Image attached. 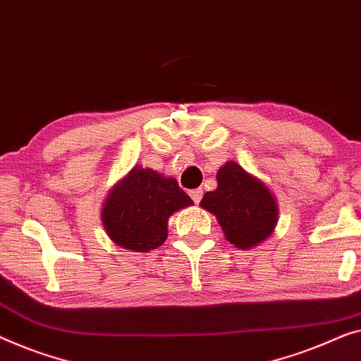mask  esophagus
Masks as SVG:
<instances>
[{"instance_id":"obj_1","label":"esophagus","mask_w":361,"mask_h":361,"mask_svg":"<svg viewBox=\"0 0 361 361\" xmlns=\"http://www.w3.org/2000/svg\"><path fill=\"white\" fill-rule=\"evenodd\" d=\"M202 195H203V190L202 189H195V190H192L190 192V197H192V200L197 203H200V200H202Z\"/></svg>"}]
</instances>
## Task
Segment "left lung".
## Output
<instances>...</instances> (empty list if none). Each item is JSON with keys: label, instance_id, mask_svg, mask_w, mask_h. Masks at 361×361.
<instances>
[{"label": "left lung", "instance_id": "8db88e82", "mask_svg": "<svg viewBox=\"0 0 361 361\" xmlns=\"http://www.w3.org/2000/svg\"><path fill=\"white\" fill-rule=\"evenodd\" d=\"M216 190L207 192L200 205L216 216L224 238L238 249H250L274 233L279 207L267 185L234 161L218 169Z\"/></svg>", "mask_w": 361, "mask_h": 361}]
</instances>
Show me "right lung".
Here are the masks:
<instances>
[{
  "instance_id": "add662e5",
  "label": "right lung",
  "mask_w": 361,
  "mask_h": 361,
  "mask_svg": "<svg viewBox=\"0 0 361 361\" xmlns=\"http://www.w3.org/2000/svg\"><path fill=\"white\" fill-rule=\"evenodd\" d=\"M192 203L176 179L135 166L109 192L102 208V224L120 247L148 252L166 241L172 213Z\"/></svg>"
}]
</instances>
